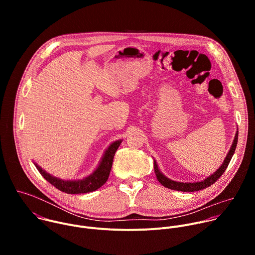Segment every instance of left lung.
<instances>
[{
    "mask_svg": "<svg viewBox=\"0 0 255 255\" xmlns=\"http://www.w3.org/2000/svg\"><path fill=\"white\" fill-rule=\"evenodd\" d=\"M237 141H238V131L235 135V138H234V141H233V144L232 146L223 162V164L220 166L219 169H217L216 172H214L213 174H211L209 177H207L206 179L202 180V181H198V183H178V181H174V180H171L169 178H167L166 176H164L158 169L157 167V164H156V161H154V172H155V175L158 179L159 183L167 188V189H170V190H174V191H179V192H196V191H200V190H204L210 186H212L213 184H215V181L218 180V178H220L221 175L224 173V171L226 170L234 152H235V149H236V146H237Z\"/></svg>",
    "mask_w": 255,
    "mask_h": 255,
    "instance_id": "obj_1",
    "label": "left lung"
}]
</instances>
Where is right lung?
I'll list each match as a JSON object with an SVG mask.
<instances>
[{
	"mask_svg": "<svg viewBox=\"0 0 255 255\" xmlns=\"http://www.w3.org/2000/svg\"><path fill=\"white\" fill-rule=\"evenodd\" d=\"M121 140L115 141L112 143L109 148L106 150L102 161L100 162V165L98 168L92 173L90 176L81 179V180H63L56 178L46 171H44L40 166L37 164H35V166L37 167L38 171L40 174L50 183L52 186H54L57 190L66 193V194H86L90 192H94L101 188L109 177V174H110L111 168H112V163H113V158L115 155V152L117 151L118 147L121 144Z\"/></svg>",
	"mask_w": 255,
	"mask_h": 255,
	"instance_id": "add662e5",
	"label": "right lung"
}]
</instances>
